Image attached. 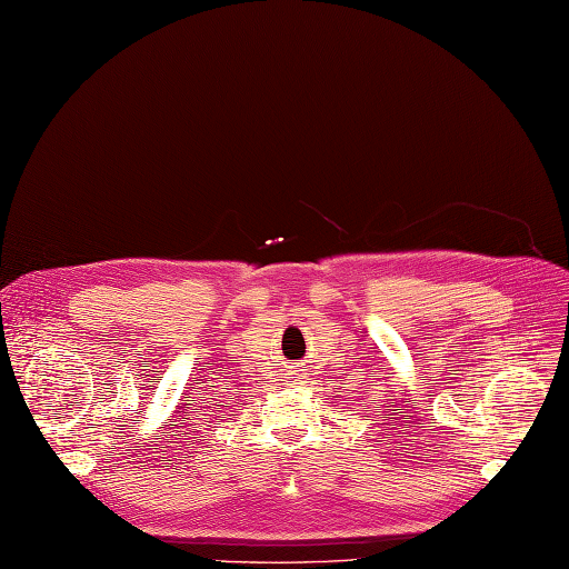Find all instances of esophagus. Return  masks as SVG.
Wrapping results in <instances>:
<instances>
[{"instance_id": "1", "label": "esophagus", "mask_w": 569, "mask_h": 569, "mask_svg": "<svg viewBox=\"0 0 569 569\" xmlns=\"http://www.w3.org/2000/svg\"><path fill=\"white\" fill-rule=\"evenodd\" d=\"M288 375H290V385H300L305 380V370L298 366H293V370H288Z\"/></svg>"}]
</instances>
